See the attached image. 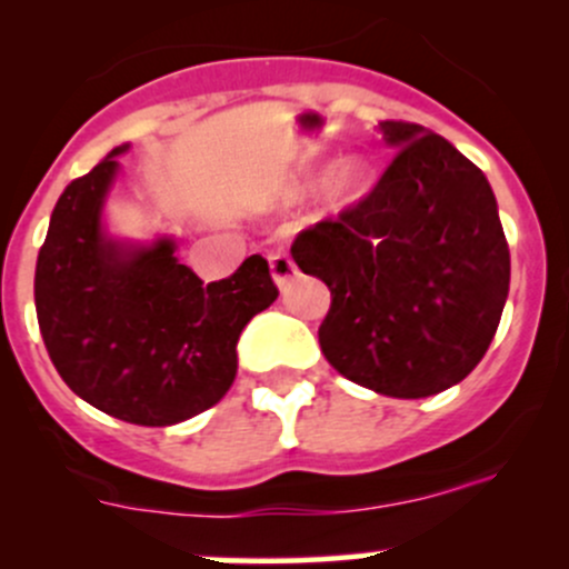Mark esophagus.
Wrapping results in <instances>:
<instances>
[{"mask_svg":"<svg viewBox=\"0 0 569 569\" xmlns=\"http://www.w3.org/2000/svg\"><path fill=\"white\" fill-rule=\"evenodd\" d=\"M269 258V272H272V280L278 283L280 291H286L291 286V280L297 278V263L291 261L289 252L283 248H272L267 252Z\"/></svg>","mask_w":569,"mask_h":569,"instance_id":"obj_1","label":"esophagus"}]
</instances>
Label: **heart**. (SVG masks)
Returning <instances> with one entry per match:
<instances>
[{"label": "heart", "mask_w": 569, "mask_h": 569, "mask_svg": "<svg viewBox=\"0 0 569 569\" xmlns=\"http://www.w3.org/2000/svg\"><path fill=\"white\" fill-rule=\"evenodd\" d=\"M371 183H375V168L363 157L341 159L325 183V206L332 211L352 209L369 194Z\"/></svg>", "instance_id": "heart-1"}]
</instances>
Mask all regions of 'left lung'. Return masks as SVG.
<instances>
[{"instance_id": "1", "label": "left lung", "mask_w": 569, "mask_h": 569, "mask_svg": "<svg viewBox=\"0 0 569 569\" xmlns=\"http://www.w3.org/2000/svg\"><path fill=\"white\" fill-rule=\"evenodd\" d=\"M396 148L377 187L291 244L332 302L319 343L369 391L423 399L479 366L509 295V248L490 181L449 140L382 120Z\"/></svg>"}]
</instances>
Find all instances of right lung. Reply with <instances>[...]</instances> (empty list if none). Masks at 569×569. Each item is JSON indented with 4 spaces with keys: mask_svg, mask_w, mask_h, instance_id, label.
Masks as SVG:
<instances>
[{
    "mask_svg": "<svg viewBox=\"0 0 569 569\" xmlns=\"http://www.w3.org/2000/svg\"><path fill=\"white\" fill-rule=\"evenodd\" d=\"M118 146L66 187L38 252L36 311L66 386L96 410L140 427H170L209 410L237 377V341L278 300L261 256L226 280L176 258V239H118L104 206L120 173Z\"/></svg>",
    "mask_w": 569,
    "mask_h": 569,
    "instance_id": "right-lung-1",
    "label": "right lung"
}]
</instances>
